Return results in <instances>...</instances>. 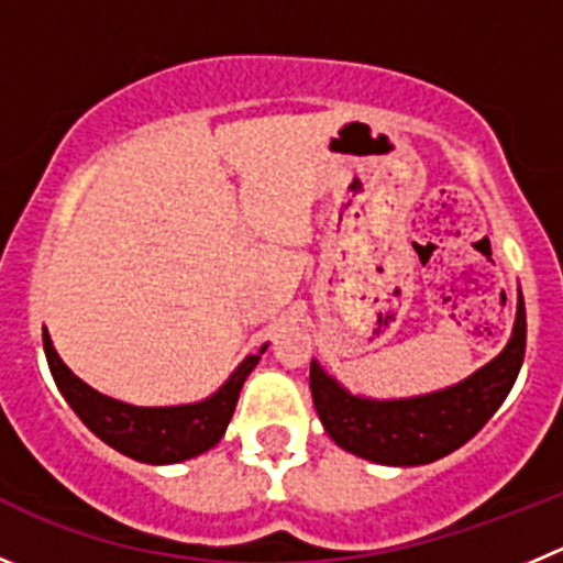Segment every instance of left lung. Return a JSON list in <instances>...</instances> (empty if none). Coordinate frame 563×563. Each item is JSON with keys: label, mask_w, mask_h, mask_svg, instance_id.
I'll return each instance as SVG.
<instances>
[{"label": "left lung", "mask_w": 563, "mask_h": 563, "mask_svg": "<svg viewBox=\"0 0 563 563\" xmlns=\"http://www.w3.org/2000/svg\"><path fill=\"white\" fill-rule=\"evenodd\" d=\"M526 358V303L517 301V320L508 345L489 365L462 384L404 400H373L351 395L312 362L309 389L320 422L342 451L376 464L415 467L437 462L475 437L511 393Z\"/></svg>", "instance_id": "left-lung-1"}]
</instances>
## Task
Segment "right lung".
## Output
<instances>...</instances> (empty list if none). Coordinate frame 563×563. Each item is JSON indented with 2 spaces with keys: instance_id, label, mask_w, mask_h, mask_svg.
<instances>
[{
  "instance_id": "obj_1",
  "label": "right lung",
  "mask_w": 563,
  "mask_h": 563,
  "mask_svg": "<svg viewBox=\"0 0 563 563\" xmlns=\"http://www.w3.org/2000/svg\"><path fill=\"white\" fill-rule=\"evenodd\" d=\"M265 347L267 345H262L260 353H265ZM44 351L57 389L68 400V406L77 411L79 420L101 442L143 464H176L216 448L227 433L245 378L260 362V353L245 356L238 371L229 376V382L207 400L148 409V406L121 404V400L107 398V395L88 387L82 378H77L63 365V358L57 356L46 331Z\"/></svg>"
}]
</instances>
